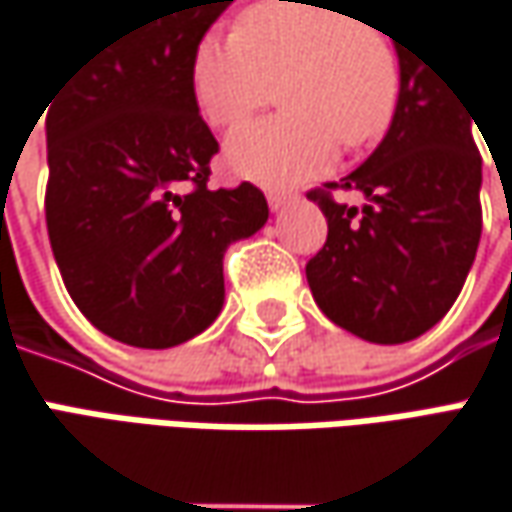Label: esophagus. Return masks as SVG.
Wrapping results in <instances>:
<instances>
[{"instance_id": "obj_1", "label": "esophagus", "mask_w": 512, "mask_h": 512, "mask_svg": "<svg viewBox=\"0 0 512 512\" xmlns=\"http://www.w3.org/2000/svg\"><path fill=\"white\" fill-rule=\"evenodd\" d=\"M289 200H292V194H286V191H269V209H272V212L283 209Z\"/></svg>"}]
</instances>
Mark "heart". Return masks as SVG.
Here are the masks:
<instances>
[{
    "label": "heart",
    "instance_id": "b5f03b06",
    "mask_svg": "<svg viewBox=\"0 0 512 512\" xmlns=\"http://www.w3.org/2000/svg\"><path fill=\"white\" fill-rule=\"evenodd\" d=\"M194 97L212 125H234L275 97L286 114L240 125L226 166L263 186H292L344 151L378 143L401 100V56L381 28L318 0H260L234 34L194 48Z\"/></svg>",
    "mask_w": 512,
    "mask_h": 512
}]
</instances>
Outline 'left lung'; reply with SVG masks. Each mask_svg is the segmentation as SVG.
Returning <instances> with one entry per match:
<instances>
[{
    "label": "left lung",
    "mask_w": 512,
    "mask_h": 512,
    "mask_svg": "<svg viewBox=\"0 0 512 512\" xmlns=\"http://www.w3.org/2000/svg\"><path fill=\"white\" fill-rule=\"evenodd\" d=\"M395 39L401 100L387 137L341 183L306 191L326 214V243L306 263L321 312L372 344H404L441 321L481 240V154L447 74ZM361 190L358 210L331 191Z\"/></svg>",
    "instance_id": "obj_1"
}]
</instances>
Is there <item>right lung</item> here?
Listing matches in <instances>:
<instances>
[{
    "label": "right lung",
    "mask_w": 512,
    "mask_h": 512,
    "mask_svg": "<svg viewBox=\"0 0 512 512\" xmlns=\"http://www.w3.org/2000/svg\"><path fill=\"white\" fill-rule=\"evenodd\" d=\"M154 2L85 56L45 117L62 283L100 332L140 349L183 344L217 318L223 252L269 217L252 183L209 189L220 145L191 82L197 42L234 0Z\"/></svg>",
    "instance_id": "obj_1"
}]
</instances>
